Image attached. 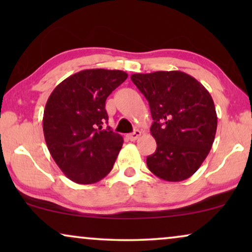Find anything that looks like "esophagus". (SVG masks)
<instances>
[{"mask_svg": "<svg viewBox=\"0 0 252 252\" xmlns=\"http://www.w3.org/2000/svg\"><path fill=\"white\" fill-rule=\"evenodd\" d=\"M140 136H141V130L135 129L133 133L128 134V136H127V137H128V139H129L130 141H135V140L139 139Z\"/></svg>", "mask_w": 252, "mask_h": 252, "instance_id": "1", "label": "esophagus"}]
</instances>
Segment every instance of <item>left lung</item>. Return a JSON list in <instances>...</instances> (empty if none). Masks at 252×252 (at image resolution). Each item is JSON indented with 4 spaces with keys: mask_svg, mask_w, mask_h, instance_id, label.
I'll use <instances>...</instances> for the list:
<instances>
[{
    "mask_svg": "<svg viewBox=\"0 0 252 252\" xmlns=\"http://www.w3.org/2000/svg\"><path fill=\"white\" fill-rule=\"evenodd\" d=\"M148 99L154 123L156 151L147 157L148 168L163 180L178 182L191 177L215 141L217 113L204 86L181 71L130 75Z\"/></svg>",
    "mask_w": 252,
    "mask_h": 252,
    "instance_id": "8db88e82",
    "label": "left lung"
}]
</instances>
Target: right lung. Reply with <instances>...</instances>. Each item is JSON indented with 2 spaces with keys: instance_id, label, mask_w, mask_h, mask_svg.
Listing matches in <instances>:
<instances>
[{
  "instance_id": "obj_1",
  "label": "right lung",
  "mask_w": 252,
  "mask_h": 252,
  "mask_svg": "<svg viewBox=\"0 0 252 252\" xmlns=\"http://www.w3.org/2000/svg\"><path fill=\"white\" fill-rule=\"evenodd\" d=\"M119 70L92 68L62 81L43 112V134L54 160L75 184L92 185L112 170L124 139L108 126L106 97L126 80Z\"/></svg>"
}]
</instances>
